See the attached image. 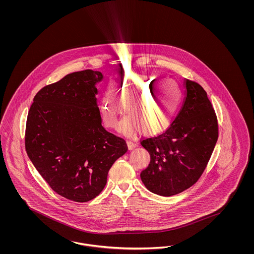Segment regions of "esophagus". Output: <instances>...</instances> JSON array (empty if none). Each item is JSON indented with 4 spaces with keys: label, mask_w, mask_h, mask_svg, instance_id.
Returning <instances> with one entry per match:
<instances>
[{
    "label": "esophagus",
    "mask_w": 254,
    "mask_h": 254,
    "mask_svg": "<svg viewBox=\"0 0 254 254\" xmlns=\"http://www.w3.org/2000/svg\"><path fill=\"white\" fill-rule=\"evenodd\" d=\"M127 144L128 150H133L135 147L137 146V144L131 140H127Z\"/></svg>",
    "instance_id": "obj_1"
}]
</instances>
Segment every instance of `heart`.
Instances as JSON below:
<instances>
[{
    "label": "heart",
    "mask_w": 254,
    "mask_h": 254,
    "mask_svg": "<svg viewBox=\"0 0 254 254\" xmlns=\"http://www.w3.org/2000/svg\"><path fill=\"white\" fill-rule=\"evenodd\" d=\"M181 101L182 93L173 81H161L154 75L123 77L101 97L100 114L107 127H115L124 103L127 116L120 124V130L138 129L143 135H156L173 123Z\"/></svg>",
    "instance_id": "b5f03b06"
}]
</instances>
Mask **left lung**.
Instances as JSON below:
<instances>
[{
  "mask_svg": "<svg viewBox=\"0 0 254 254\" xmlns=\"http://www.w3.org/2000/svg\"><path fill=\"white\" fill-rule=\"evenodd\" d=\"M183 107L160 135L141 139L150 164L140 173L147 189L163 196L184 192L203 174L214 150L219 130L215 111L203 87L185 81Z\"/></svg>",
  "mask_w": 254,
  "mask_h": 254,
  "instance_id": "8db88e82",
  "label": "left lung"
}]
</instances>
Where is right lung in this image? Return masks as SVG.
I'll use <instances>...</instances> for the list:
<instances>
[{"mask_svg": "<svg viewBox=\"0 0 254 254\" xmlns=\"http://www.w3.org/2000/svg\"><path fill=\"white\" fill-rule=\"evenodd\" d=\"M102 78L85 69L46 85L27 117L25 148L33 166L55 192L80 203L100 194L127 151L125 139L101 126L96 95Z\"/></svg>", "mask_w": 254, "mask_h": 254, "instance_id": "obj_1", "label": "right lung"}]
</instances>
